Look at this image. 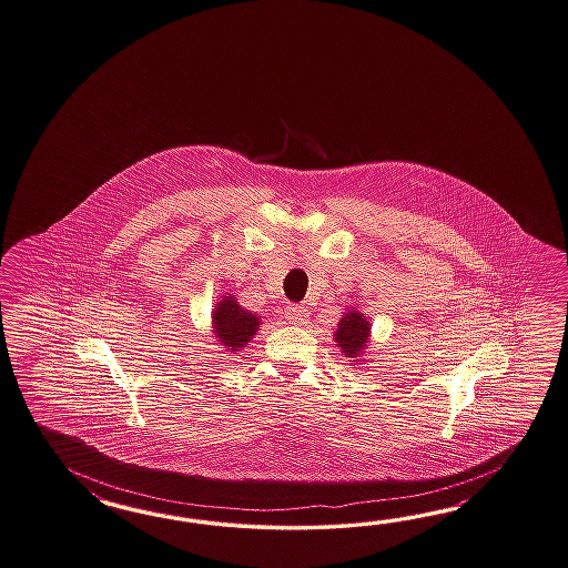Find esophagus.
Wrapping results in <instances>:
<instances>
[{
  "instance_id": "obj_1",
  "label": "esophagus",
  "mask_w": 568,
  "mask_h": 568,
  "mask_svg": "<svg viewBox=\"0 0 568 568\" xmlns=\"http://www.w3.org/2000/svg\"><path fill=\"white\" fill-rule=\"evenodd\" d=\"M307 310H305L304 305H291L285 310V318L290 320L291 324H300V326H304L307 324Z\"/></svg>"
}]
</instances>
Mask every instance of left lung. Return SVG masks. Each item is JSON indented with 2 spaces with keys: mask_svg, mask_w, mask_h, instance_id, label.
I'll use <instances>...</instances> for the list:
<instances>
[{
  "mask_svg": "<svg viewBox=\"0 0 568 568\" xmlns=\"http://www.w3.org/2000/svg\"><path fill=\"white\" fill-rule=\"evenodd\" d=\"M334 338H336V343H338L346 357H355L365 348V343L369 338V322L363 318L359 312L351 310L338 322Z\"/></svg>",
  "mask_w": 568,
  "mask_h": 568,
  "instance_id": "left-lung-1",
  "label": "left lung"
}]
</instances>
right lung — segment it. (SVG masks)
Here are the masks:
<instances>
[{"label": "right lung", "mask_w": 568, "mask_h": 568, "mask_svg": "<svg viewBox=\"0 0 568 568\" xmlns=\"http://www.w3.org/2000/svg\"><path fill=\"white\" fill-rule=\"evenodd\" d=\"M213 324L220 343L235 351L248 343L261 322L252 312L240 307L234 297H225L213 312Z\"/></svg>", "instance_id": "1"}]
</instances>
